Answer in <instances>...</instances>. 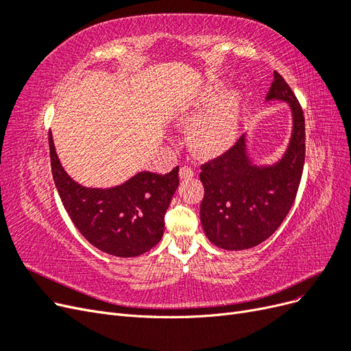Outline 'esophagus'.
<instances>
[{"label":"esophagus","mask_w":351,"mask_h":351,"mask_svg":"<svg viewBox=\"0 0 351 351\" xmlns=\"http://www.w3.org/2000/svg\"><path fill=\"white\" fill-rule=\"evenodd\" d=\"M193 176H195V171L190 167L183 165L182 168H180V177H182V178L187 180V178H192Z\"/></svg>","instance_id":"34e87169"}]
</instances>
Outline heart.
Listing matches in <instances>:
<instances>
[{
    "mask_svg": "<svg viewBox=\"0 0 351 351\" xmlns=\"http://www.w3.org/2000/svg\"><path fill=\"white\" fill-rule=\"evenodd\" d=\"M219 93L221 83L212 82L182 117L184 123H193L202 119L190 132V146L202 156L217 155L226 151L237 136L241 112V93L239 90L228 92L213 110L211 108H214ZM206 113L210 114L208 117L204 116Z\"/></svg>",
    "mask_w": 351,
    "mask_h": 351,
    "instance_id": "1",
    "label": "heart"
}]
</instances>
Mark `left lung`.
<instances>
[{"label":"left lung","instance_id":"1","mask_svg":"<svg viewBox=\"0 0 351 351\" xmlns=\"http://www.w3.org/2000/svg\"><path fill=\"white\" fill-rule=\"evenodd\" d=\"M267 101L287 102L291 110V137L280 161L253 164L243 134L226 154L200 167L205 187L200 222L209 241L221 249H250L271 237L290 212L300 184L306 151L303 110L277 71Z\"/></svg>","mask_w":351,"mask_h":351}]
</instances>
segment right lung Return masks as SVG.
I'll return each instance as SVG.
<instances>
[{
	"instance_id": "1",
	"label": "right lung",
	"mask_w": 351,
	"mask_h": 351,
	"mask_svg": "<svg viewBox=\"0 0 351 351\" xmlns=\"http://www.w3.org/2000/svg\"><path fill=\"white\" fill-rule=\"evenodd\" d=\"M51 169L70 219L92 246L119 258L151 250L164 232V217L178 187V167L168 174L142 171L111 189L84 187L64 171L48 134Z\"/></svg>"
}]
</instances>
